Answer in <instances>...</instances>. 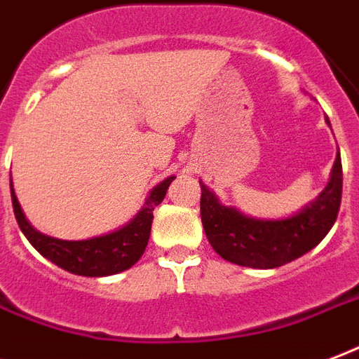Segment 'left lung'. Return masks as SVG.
<instances>
[{
    "label": "left lung",
    "mask_w": 359,
    "mask_h": 359,
    "mask_svg": "<svg viewBox=\"0 0 359 359\" xmlns=\"http://www.w3.org/2000/svg\"><path fill=\"white\" fill-rule=\"evenodd\" d=\"M330 125V119L326 118ZM200 217L205 236L219 257L238 266L279 268L315 249L337 219L343 193V166L335 157L327 185L313 202L290 217L260 219L234 205L221 204L217 194L200 182Z\"/></svg>",
    "instance_id": "8db88e82"
}]
</instances>
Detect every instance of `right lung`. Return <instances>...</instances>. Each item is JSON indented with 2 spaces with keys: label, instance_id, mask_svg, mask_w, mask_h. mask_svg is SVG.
<instances>
[{
  "label": "right lung",
  "instance_id": "obj_1",
  "mask_svg": "<svg viewBox=\"0 0 359 359\" xmlns=\"http://www.w3.org/2000/svg\"><path fill=\"white\" fill-rule=\"evenodd\" d=\"M174 177L176 176H168L149 191V196L142 205V210L129 223L108 234L88 238V240H60V238H52L33 229L22 211L20 202L16 198L13 180H11V198H13L18 226L27 241L44 258H48L50 262H54L55 266H60L69 273L84 275V277H107V275L121 273L140 260L148 245L155 205L163 202L166 189L170 187Z\"/></svg>",
  "mask_w": 359,
  "mask_h": 359
}]
</instances>
